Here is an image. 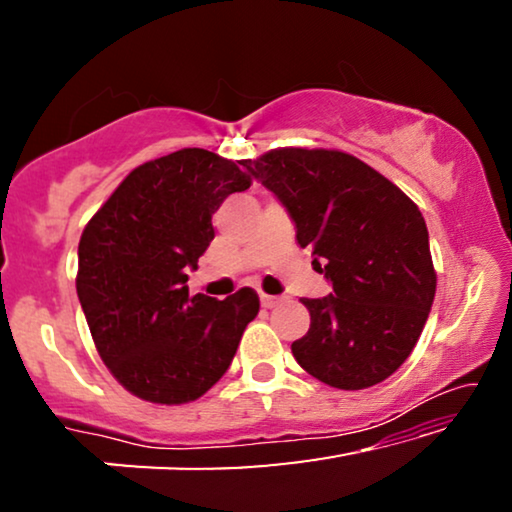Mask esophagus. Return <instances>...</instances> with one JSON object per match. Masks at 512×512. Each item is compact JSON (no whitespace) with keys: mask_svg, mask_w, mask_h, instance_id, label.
Segmentation results:
<instances>
[{"mask_svg":"<svg viewBox=\"0 0 512 512\" xmlns=\"http://www.w3.org/2000/svg\"><path fill=\"white\" fill-rule=\"evenodd\" d=\"M282 303V298L279 296H268V293H261V305L265 307V310H272V307Z\"/></svg>","mask_w":512,"mask_h":512,"instance_id":"obj_1","label":"esophagus"}]
</instances>
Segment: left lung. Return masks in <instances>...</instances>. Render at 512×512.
I'll list each match as a JSON object with an SVG mask.
<instances>
[{"label": "left lung", "mask_w": 512, "mask_h": 512, "mask_svg": "<svg viewBox=\"0 0 512 512\" xmlns=\"http://www.w3.org/2000/svg\"><path fill=\"white\" fill-rule=\"evenodd\" d=\"M242 165L289 209L298 244L333 284L331 296L303 298L310 331L291 345L300 368L345 391L387 380L415 349L436 296L419 207L338 149L279 146Z\"/></svg>", "instance_id": "obj_1"}]
</instances>
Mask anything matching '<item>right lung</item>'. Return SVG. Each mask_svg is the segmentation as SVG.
I'll return each instance as SVG.
<instances>
[{
    "mask_svg": "<svg viewBox=\"0 0 512 512\" xmlns=\"http://www.w3.org/2000/svg\"><path fill=\"white\" fill-rule=\"evenodd\" d=\"M251 177L235 160L181 149L139 165L83 228L79 293L97 354L142 401L181 405L226 373L261 300L188 296V270L214 240L212 214Z\"/></svg>",
    "mask_w": 512,
    "mask_h": 512,
    "instance_id": "1",
    "label": "right lung"
}]
</instances>
